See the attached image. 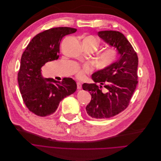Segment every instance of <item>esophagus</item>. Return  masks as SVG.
<instances>
[{"label": "esophagus", "instance_id": "esophagus-1", "mask_svg": "<svg viewBox=\"0 0 161 161\" xmlns=\"http://www.w3.org/2000/svg\"><path fill=\"white\" fill-rule=\"evenodd\" d=\"M76 85H77V89H81L82 88V85L81 83L79 82H76Z\"/></svg>", "mask_w": 161, "mask_h": 161}]
</instances>
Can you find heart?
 Here are the masks:
<instances>
[{
	"mask_svg": "<svg viewBox=\"0 0 161 161\" xmlns=\"http://www.w3.org/2000/svg\"><path fill=\"white\" fill-rule=\"evenodd\" d=\"M99 41L94 36L86 37L83 41V46L87 50H96L98 47ZM119 55L118 50L114 47H108L103 50L98 56L99 64L103 67H107L115 62ZM94 71V67L90 64H83L81 66H76L73 71L79 79H82L86 75Z\"/></svg>",
	"mask_w": 161,
	"mask_h": 161,
	"instance_id": "obj_1",
	"label": "heart"
}]
</instances>
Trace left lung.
<instances>
[{"mask_svg": "<svg viewBox=\"0 0 161 161\" xmlns=\"http://www.w3.org/2000/svg\"><path fill=\"white\" fill-rule=\"evenodd\" d=\"M98 35L116 47L120 57L116 62L92 75L95 82L85 83L84 90L89 91L92 100L86 106L88 115L96 119L117 115L127 108L137 85L138 57L125 35L115 31H103ZM97 83L101 85L97 86ZM105 88L102 91L101 88Z\"/></svg>", "mask_w": 161, "mask_h": 161, "instance_id": "1", "label": "left lung"}]
</instances>
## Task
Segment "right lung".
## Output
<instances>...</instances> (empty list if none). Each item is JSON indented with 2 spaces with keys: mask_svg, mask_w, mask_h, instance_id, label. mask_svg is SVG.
Masks as SVG:
<instances>
[{
  "mask_svg": "<svg viewBox=\"0 0 161 161\" xmlns=\"http://www.w3.org/2000/svg\"><path fill=\"white\" fill-rule=\"evenodd\" d=\"M76 31L67 27L45 30L33 38L22 53L18 73L19 90L27 108L38 116L53 114L59 102L77 88L71 78L57 81L41 75V67L46 63L58 59L63 37Z\"/></svg>",
  "mask_w": 161,
  "mask_h": 161,
  "instance_id": "add662e5",
  "label": "right lung"
}]
</instances>
